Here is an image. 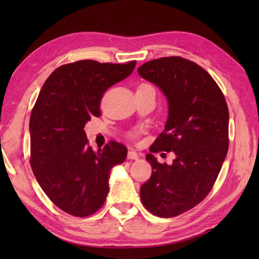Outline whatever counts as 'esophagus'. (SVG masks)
I'll return each instance as SVG.
<instances>
[{
	"instance_id": "1",
	"label": "esophagus",
	"mask_w": 259,
	"mask_h": 259,
	"mask_svg": "<svg viewBox=\"0 0 259 259\" xmlns=\"http://www.w3.org/2000/svg\"><path fill=\"white\" fill-rule=\"evenodd\" d=\"M128 159H133V160H138V158H139V156H138V153H137L135 150H129L128 151Z\"/></svg>"
}]
</instances>
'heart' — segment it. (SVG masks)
<instances>
[{
    "mask_svg": "<svg viewBox=\"0 0 259 259\" xmlns=\"http://www.w3.org/2000/svg\"><path fill=\"white\" fill-rule=\"evenodd\" d=\"M136 135H137L136 133H133V134H131V137H136Z\"/></svg>",
    "mask_w": 259,
    "mask_h": 259,
    "instance_id": "heart-1",
    "label": "heart"
}]
</instances>
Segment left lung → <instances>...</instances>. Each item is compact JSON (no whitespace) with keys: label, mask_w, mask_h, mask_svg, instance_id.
Here are the masks:
<instances>
[{"label":"left lung","mask_w":259,"mask_h":259,"mask_svg":"<svg viewBox=\"0 0 259 259\" xmlns=\"http://www.w3.org/2000/svg\"><path fill=\"white\" fill-rule=\"evenodd\" d=\"M138 73L168 101L164 130L149 150L176 155L171 164L146 156L152 174L141 186V201L158 217H176L199 203L218 177L229 145L228 107L211 75L187 59L151 60Z\"/></svg>","instance_id":"8db88e82"}]
</instances>
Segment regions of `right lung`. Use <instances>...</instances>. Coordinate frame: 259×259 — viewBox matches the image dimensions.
Segmentation results:
<instances>
[{
	"mask_svg": "<svg viewBox=\"0 0 259 259\" xmlns=\"http://www.w3.org/2000/svg\"><path fill=\"white\" fill-rule=\"evenodd\" d=\"M136 63L81 60L64 64L38 93L30 118L31 167L50 200L72 216H90L102 207L110 171L125 160L128 150L119 142L93 150L83 128L101 114L103 93L129 76Z\"/></svg>",
	"mask_w": 259,
	"mask_h": 259,
	"instance_id": "obj_1",
	"label": "right lung"
}]
</instances>
